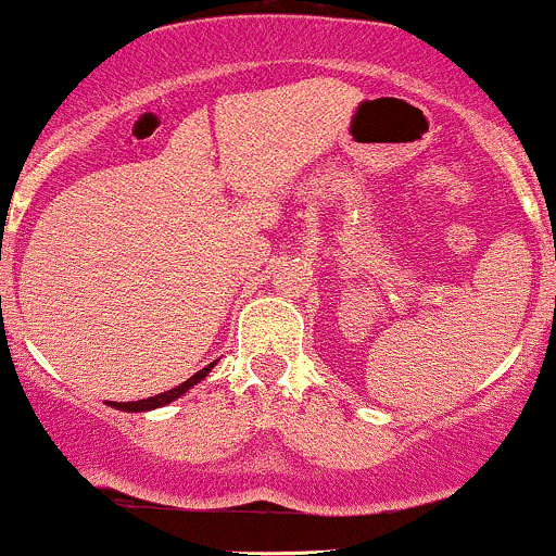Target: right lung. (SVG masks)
Returning a JSON list of instances; mask_svg holds the SVG:
<instances>
[{"label":"right lung","instance_id":"right-lung-1","mask_svg":"<svg viewBox=\"0 0 556 556\" xmlns=\"http://www.w3.org/2000/svg\"><path fill=\"white\" fill-rule=\"evenodd\" d=\"M212 367H215V362H212V365H207V367H202V370H199V372H197V376H191L189 380H184V383H180V386H176V389L165 391V394H157V396H149V399H141V402H112V407L123 409V413H143V409L165 407V404L176 402V399H178V396H184V394H186V391H189V389H191V386H194V383H199V380H202L204 376H207V372L212 370Z\"/></svg>","mask_w":556,"mask_h":556}]
</instances>
